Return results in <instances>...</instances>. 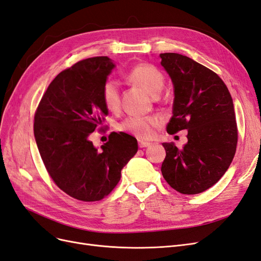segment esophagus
I'll list each match as a JSON object with an SVG mask.
<instances>
[{
	"label": "esophagus",
	"mask_w": 261,
	"mask_h": 261,
	"mask_svg": "<svg viewBox=\"0 0 261 261\" xmlns=\"http://www.w3.org/2000/svg\"><path fill=\"white\" fill-rule=\"evenodd\" d=\"M138 146H139V148H146V147L150 146V143H148V141H144V140H138Z\"/></svg>",
	"instance_id": "1"
}]
</instances>
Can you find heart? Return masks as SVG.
I'll return each mask as SVG.
<instances>
[{
  "instance_id": "b5f03b06",
  "label": "heart",
  "mask_w": 261,
  "mask_h": 261,
  "mask_svg": "<svg viewBox=\"0 0 261 261\" xmlns=\"http://www.w3.org/2000/svg\"><path fill=\"white\" fill-rule=\"evenodd\" d=\"M128 81L135 84L155 97L164 85V76L156 66L149 63H141L132 67L127 73ZM101 99L109 111H117L121 105V91L118 83L108 80L101 90ZM162 121L159 116H128L118 128L128 133L139 139H150L154 134V128L159 127Z\"/></svg>"
}]
</instances>
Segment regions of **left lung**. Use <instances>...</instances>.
I'll return each instance as SVG.
<instances>
[{"instance_id": "1", "label": "left lung", "mask_w": 261, "mask_h": 261, "mask_svg": "<svg viewBox=\"0 0 261 261\" xmlns=\"http://www.w3.org/2000/svg\"><path fill=\"white\" fill-rule=\"evenodd\" d=\"M161 65L174 85L171 135L187 129L178 149L162 144L167 155L161 172L168 184L184 195L200 194L223 176L238 146L233 100L218 74L178 53H161Z\"/></svg>"}]
</instances>
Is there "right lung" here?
Segmentation results:
<instances>
[{
    "mask_svg": "<svg viewBox=\"0 0 261 261\" xmlns=\"http://www.w3.org/2000/svg\"><path fill=\"white\" fill-rule=\"evenodd\" d=\"M113 67L108 57H96L62 70L35 112V138L46 171L61 191L82 201L111 193L138 150L136 138L123 132L110 134L101 150L89 140L108 115L101 90Z\"/></svg>",
    "mask_w": 261,
    "mask_h": 261,
    "instance_id": "right-lung-1",
    "label": "right lung"
}]
</instances>
